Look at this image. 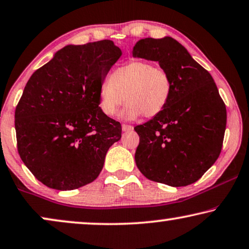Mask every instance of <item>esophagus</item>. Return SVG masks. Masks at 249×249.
Listing matches in <instances>:
<instances>
[{
	"label": "esophagus",
	"mask_w": 249,
	"mask_h": 249,
	"mask_svg": "<svg viewBox=\"0 0 249 249\" xmlns=\"http://www.w3.org/2000/svg\"><path fill=\"white\" fill-rule=\"evenodd\" d=\"M122 129H123L124 132L133 131V126L132 125H128V124H123V125H122Z\"/></svg>",
	"instance_id": "1"
}]
</instances>
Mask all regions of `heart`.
<instances>
[{
  "label": "heart",
  "instance_id": "b5f03b06",
  "mask_svg": "<svg viewBox=\"0 0 249 249\" xmlns=\"http://www.w3.org/2000/svg\"><path fill=\"white\" fill-rule=\"evenodd\" d=\"M173 82L166 70L144 59H132L108 75L99 87V107L107 116H115L120 107L126 120L143 114L146 118L159 115L169 103Z\"/></svg>",
  "mask_w": 249,
  "mask_h": 249
}]
</instances>
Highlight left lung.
Segmentation results:
<instances>
[{
	"instance_id": "1",
	"label": "left lung",
	"mask_w": 249,
	"mask_h": 249,
	"mask_svg": "<svg viewBox=\"0 0 249 249\" xmlns=\"http://www.w3.org/2000/svg\"><path fill=\"white\" fill-rule=\"evenodd\" d=\"M133 56L158 62L173 82L166 108L134 127L136 166L157 183L193 184L219 158L225 138L227 109L214 80L171 37L140 39Z\"/></svg>"
}]
</instances>
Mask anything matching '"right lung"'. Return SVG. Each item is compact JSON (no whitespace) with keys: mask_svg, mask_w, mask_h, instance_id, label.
Listing matches in <instances>:
<instances>
[{"mask_svg":"<svg viewBox=\"0 0 249 249\" xmlns=\"http://www.w3.org/2000/svg\"><path fill=\"white\" fill-rule=\"evenodd\" d=\"M121 55L108 39L69 45L24 87L15 114L17 146L47 187L71 191L93 181L121 140V123L99 107L100 83Z\"/></svg>","mask_w":249,"mask_h":249,"instance_id":"1","label":"right lung"}]
</instances>
